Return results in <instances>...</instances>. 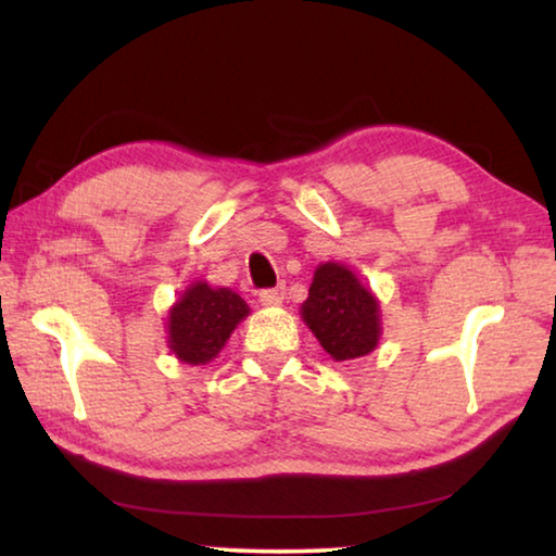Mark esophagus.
Returning a JSON list of instances; mask_svg holds the SVG:
<instances>
[{
  "label": "esophagus",
  "instance_id": "esophagus-1",
  "mask_svg": "<svg viewBox=\"0 0 556 556\" xmlns=\"http://www.w3.org/2000/svg\"><path fill=\"white\" fill-rule=\"evenodd\" d=\"M260 301L265 306H277L285 301V287H275V289H262L260 291Z\"/></svg>",
  "mask_w": 556,
  "mask_h": 556
}]
</instances>
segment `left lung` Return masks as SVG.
<instances>
[{
  "mask_svg": "<svg viewBox=\"0 0 556 556\" xmlns=\"http://www.w3.org/2000/svg\"><path fill=\"white\" fill-rule=\"evenodd\" d=\"M301 318L338 363L372 353L382 333L378 299L355 271L338 262L316 267Z\"/></svg>",
  "mask_w": 556,
  "mask_h": 556,
  "instance_id": "1",
  "label": "left lung"
}]
</instances>
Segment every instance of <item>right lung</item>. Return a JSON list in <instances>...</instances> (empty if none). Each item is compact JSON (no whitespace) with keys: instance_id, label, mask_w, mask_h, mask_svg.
<instances>
[{"instance_id":"add662e5","label":"right lung","mask_w":556,"mask_h":556,"mask_svg":"<svg viewBox=\"0 0 556 556\" xmlns=\"http://www.w3.org/2000/svg\"><path fill=\"white\" fill-rule=\"evenodd\" d=\"M248 314L250 306L232 289L193 281L168 312V348L188 365L211 363Z\"/></svg>"}]
</instances>
